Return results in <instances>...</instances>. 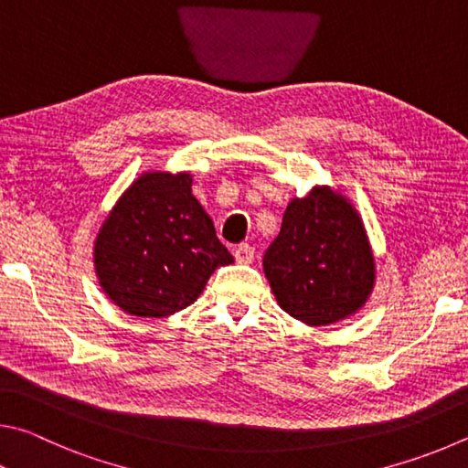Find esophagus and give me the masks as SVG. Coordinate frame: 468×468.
<instances>
[{
    "mask_svg": "<svg viewBox=\"0 0 468 468\" xmlns=\"http://www.w3.org/2000/svg\"><path fill=\"white\" fill-rule=\"evenodd\" d=\"M234 257H236V263L240 265H249L255 261V249L250 247V244H239L234 250Z\"/></svg>",
    "mask_w": 468,
    "mask_h": 468,
    "instance_id": "34e87169",
    "label": "esophagus"
}]
</instances>
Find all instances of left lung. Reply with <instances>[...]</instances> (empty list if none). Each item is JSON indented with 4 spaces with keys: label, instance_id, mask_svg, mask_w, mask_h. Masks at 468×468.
<instances>
[{
    "label": "left lung",
    "instance_id": "obj_1",
    "mask_svg": "<svg viewBox=\"0 0 468 468\" xmlns=\"http://www.w3.org/2000/svg\"><path fill=\"white\" fill-rule=\"evenodd\" d=\"M263 269L277 304L308 326L357 314L376 285L364 219L349 197L329 185H314L288 203Z\"/></svg>",
    "mask_w": 468,
    "mask_h": 468
}]
</instances>
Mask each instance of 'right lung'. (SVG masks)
<instances>
[{
    "instance_id": "add662e5",
    "label": "right lung",
    "mask_w": 468,
    "mask_h": 468,
    "mask_svg": "<svg viewBox=\"0 0 468 468\" xmlns=\"http://www.w3.org/2000/svg\"><path fill=\"white\" fill-rule=\"evenodd\" d=\"M188 170H145L121 193L94 239V271L114 306L162 318L191 306L234 257L193 195Z\"/></svg>"
}]
</instances>
